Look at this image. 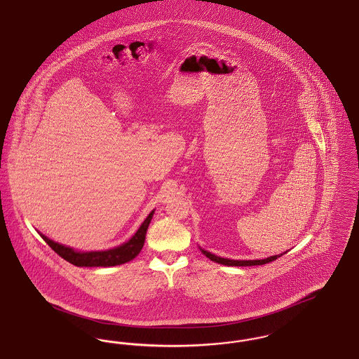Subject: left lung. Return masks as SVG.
<instances>
[{"mask_svg": "<svg viewBox=\"0 0 359 359\" xmlns=\"http://www.w3.org/2000/svg\"><path fill=\"white\" fill-rule=\"evenodd\" d=\"M202 253L205 255L207 258H210L211 261L214 262H218V264H222V265H227V266H253V265H264V264H268L271 261L277 259L278 257L283 256V255H278V256H272L265 258V259H229V258H222V257L215 256V255H211L210 252H207L205 249H201ZM287 253V252H285Z\"/></svg>", "mask_w": 359, "mask_h": 359, "instance_id": "1", "label": "left lung"}]
</instances>
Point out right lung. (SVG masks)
<instances>
[{
    "label": "right lung",
    "mask_w": 359,
    "mask_h": 359,
    "mask_svg": "<svg viewBox=\"0 0 359 359\" xmlns=\"http://www.w3.org/2000/svg\"><path fill=\"white\" fill-rule=\"evenodd\" d=\"M154 211L147 217V219L140 226L137 230L136 234L129 239L128 242L122 243L120 246L109 250H102V252H76L71 248H67L65 245H60L57 242H53L52 239L47 238L46 236L40 234L41 238L44 239L52 250L57 253L62 258L69 261V264L75 266H116L125 264L141 252L144 242H145V234L148 230V226L151 223V219L154 217Z\"/></svg>",
    "instance_id": "add662e5"
}]
</instances>
